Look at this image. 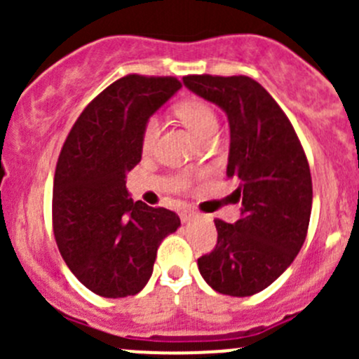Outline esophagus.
I'll return each mask as SVG.
<instances>
[{"instance_id":"esophagus-1","label":"esophagus","mask_w":359,"mask_h":359,"mask_svg":"<svg viewBox=\"0 0 359 359\" xmlns=\"http://www.w3.org/2000/svg\"><path fill=\"white\" fill-rule=\"evenodd\" d=\"M194 217V213H191V212H182L180 213V219H182V222H189L191 219H193Z\"/></svg>"}]
</instances>
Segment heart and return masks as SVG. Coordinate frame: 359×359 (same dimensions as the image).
<instances>
[{
  "label": "heart",
  "mask_w": 359,
  "mask_h": 359,
  "mask_svg": "<svg viewBox=\"0 0 359 359\" xmlns=\"http://www.w3.org/2000/svg\"><path fill=\"white\" fill-rule=\"evenodd\" d=\"M175 112L184 125L198 137V139L205 140L208 137L215 135L217 128H219V119H217V112L210 106L206 100L203 99H186L175 106ZM159 119L156 116H151L146 119L142 126V135H140V144H142L144 151H151L156 144L159 135ZM184 182V179H180Z\"/></svg>",
  "instance_id": "obj_1"
}]
</instances>
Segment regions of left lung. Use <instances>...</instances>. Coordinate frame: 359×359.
I'll return each mask as SVG.
<instances>
[{
  "label": "left lung",
  "instance_id": "1",
  "mask_svg": "<svg viewBox=\"0 0 359 359\" xmlns=\"http://www.w3.org/2000/svg\"><path fill=\"white\" fill-rule=\"evenodd\" d=\"M184 85L226 111L227 177L238 184L241 219H215L217 245L198 259L215 292L248 297L269 287L302 248L313 208L309 163L290 119L248 76H184Z\"/></svg>",
  "mask_w": 359,
  "mask_h": 359
}]
</instances>
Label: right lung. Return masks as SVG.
<instances>
[{"label": "right lung", "instance_id": "obj_1", "mask_svg": "<svg viewBox=\"0 0 359 359\" xmlns=\"http://www.w3.org/2000/svg\"><path fill=\"white\" fill-rule=\"evenodd\" d=\"M182 83L128 74L100 92L69 132L53 179L52 222L67 267L107 299L135 295L153 274L175 212L130 198L126 172L142 158V126Z\"/></svg>", "mask_w": 359, "mask_h": 359}]
</instances>
